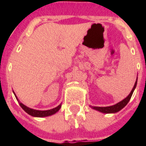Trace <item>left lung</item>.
Wrapping results in <instances>:
<instances>
[{
	"label": "left lung",
	"mask_w": 146,
	"mask_h": 146,
	"mask_svg": "<svg viewBox=\"0 0 146 146\" xmlns=\"http://www.w3.org/2000/svg\"><path fill=\"white\" fill-rule=\"evenodd\" d=\"M136 85H137V79H136V81L134 84V86L132 89V91L130 92V93L129 94V96H127V98H125L124 99L122 100L121 102H118L114 105H112V106H108V107H94V106H90L92 109L94 110H96V111H99V112H102V113H117L118 111H120L121 109H123L124 108L128 102H129V100L131 98L132 95L133 93L134 90L136 89Z\"/></svg>",
	"instance_id": "obj_1"
}]
</instances>
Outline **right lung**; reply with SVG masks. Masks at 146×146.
Returning <instances> with one entry per match:
<instances>
[{
    "instance_id": "1",
    "label": "right lung",
    "mask_w": 146,
    "mask_h": 146,
    "mask_svg": "<svg viewBox=\"0 0 146 146\" xmlns=\"http://www.w3.org/2000/svg\"><path fill=\"white\" fill-rule=\"evenodd\" d=\"M13 93H14V92H13ZM15 97L17 98V100L19 102V105L23 109L24 111H26V113L29 114V115L33 116V117H48V116L53 115V114H54L57 112V111H59L60 108H61V104H60L59 105L54 108L53 109H50V110H47V111H39V110H35V109L30 108H29V107L26 106L25 104H23V103L19 102V100L17 98V96H16V94L14 93Z\"/></svg>"
}]
</instances>
